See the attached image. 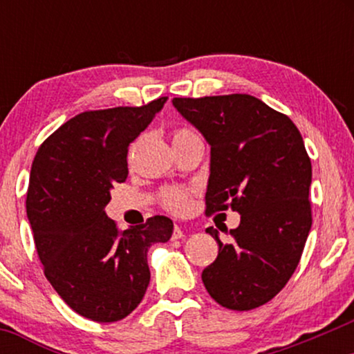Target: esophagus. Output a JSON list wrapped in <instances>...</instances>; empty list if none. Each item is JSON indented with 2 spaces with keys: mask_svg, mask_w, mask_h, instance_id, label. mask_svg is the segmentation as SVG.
Instances as JSON below:
<instances>
[{
  "mask_svg": "<svg viewBox=\"0 0 354 354\" xmlns=\"http://www.w3.org/2000/svg\"><path fill=\"white\" fill-rule=\"evenodd\" d=\"M183 236H185V234H183V230L180 229V227H178V225L174 227L172 240H180V239H183Z\"/></svg>",
  "mask_w": 354,
  "mask_h": 354,
  "instance_id": "34e87169",
  "label": "esophagus"
}]
</instances>
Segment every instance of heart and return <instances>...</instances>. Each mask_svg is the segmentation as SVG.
I'll use <instances>...</instances> for the list:
<instances>
[{
    "label": "heart",
    "mask_w": 354,
    "mask_h": 354,
    "mask_svg": "<svg viewBox=\"0 0 354 354\" xmlns=\"http://www.w3.org/2000/svg\"><path fill=\"white\" fill-rule=\"evenodd\" d=\"M192 135L195 133L182 129L174 133V140L192 137ZM162 205L174 212H183L188 206V195L183 190H178V188H167V190L162 192Z\"/></svg>",
    "instance_id": "1"
}]
</instances>
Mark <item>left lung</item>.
<instances>
[{
	"mask_svg": "<svg viewBox=\"0 0 354 354\" xmlns=\"http://www.w3.org/2000/svg\"><path fill=\"white\" fill-rule=\"evenodd\" d=\"M211 147L206 212L236 211L240 225L203 270L211 298L234 311L263 306L285 287L311 230V161L290 118L251 95L174 98Z\"/></svg>",
	"mask_w": 354,
	"mask_h": 354,
	"instance_id": "obj_1",
	"label": "left lung"
}]
</instances>
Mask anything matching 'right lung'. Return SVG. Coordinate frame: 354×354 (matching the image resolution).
<instances>
[{"mask_svg":"<svg viewBox=\"0 0 354 354\" xmlns=\"http://www.w3.org/2000/svg\"><path fill=\"white\" fill-rule=\"evenodd\" d=\"M166 101L82 113L33 159L27 217L38 258L67 306L91 321H120L138 306L149 283V246L172 236L166 216L119 232L104 211L111 190L129 176V145Z\"/></svg>","mask_w":354,"mask_h":354,"instance_id":"add662e5","label":"right lung"}]
</instances>
